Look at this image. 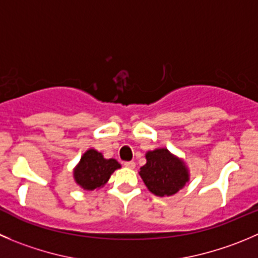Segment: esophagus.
I'll list each match as a JSON object with an SVG mask.
<instances>
[{"mask_svg":"<svg viewBox=\"0 0 258 258\" xmlns=\"http://www.w3.org/2000/svg\"><path fill=\"white\" fill-rule=\"evenodd\" d=\"M123 165L126 168H130V169H134V168L136 167V163H135V162H124Z\"/></svg>","mask_w":258,"mask_h":258,"instance_id":"esophagus-1","label":"esophagus"}]
</instances>
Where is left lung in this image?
<instances>
[{"mask_svg": "<svg viewBox=\"0 0 258 258\" xmlns=\"http://www.w3.org/2000/svg\"><path fill=\"white\" fill-rule=\"evenodd\" d=\"M146 164L140 168L144 183L156 196H172L188 180L183 162L167 149H156L146 154Z\"/></svg>", "mask_w": 258, "mask_h": 258, "instance_id": "8db88e82", "label": "left lung"}]
</instances>
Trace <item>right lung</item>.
Listing matches in <instances>:
<instances>
[{
	"mask_svg": "<svg viewBox=\"0 0 258 258\" xmlns=\"http://www.w3.org/2000/svg\"><path fill=\"white\" fill-rule=\"evenodd\" d=\"M121 167L114 159H104L94 149L86 151L75 169V180L85 191H94L104 186L110 174Z\"/></svg>",
	"mask_w": 258,
	"mask_h": 258,
	"instance_id": "1",
	"label": "right lung"
}]
</instances>
